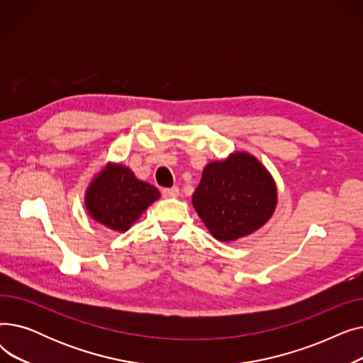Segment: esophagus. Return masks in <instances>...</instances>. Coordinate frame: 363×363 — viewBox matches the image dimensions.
<instances>
[{
  "mask_svg": "<svg viewBox=\"0 0 363 363\" xmlns=\"http://www.w3.org/2000/svg\"><path fill=\"white\" fill-rule=\"evenodd\" d=\"M164 199H174L179 196V188L178 186H172V188H164L162 191Z\"/></svg>",
  "mask_w": 363,
  "mask_h": 363,
  "instance_id": "esophagus-1",
  "label": "esophagus"
}]
</instances>
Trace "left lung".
I'll return each mask as SVG.
<instances>
[{"label":"left lung","instance_id":"left-lung-1","mask_svg":"<svg viewBox=\"0 0 363 363\" xmlns=\"http://www.w3.org/2000/svg\"><path fill=\"white\" fill-rule=\"evenodd\" d=\"M277 201V185L268 169L242 151L206 164L193 194L197 215L223 242L257 231L271 219Z\"/></svg>","mask_w":363,"mask_h":363}]
</instances>
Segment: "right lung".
<instances>
[{
    "mask_svg": "<svg viewBox=\"0 0 363 363\" xmlns=\"http://www.w3.org/2000/svg\"><path fill=\"white\" fill-rule=\"evenodd\" d=\"M159 199V189L140 181L129 167L108 163L86 188L85 207L94 220L114 233H126Z\"/></svg>",
    "mask_w": 363,
    "mask_h": 363,
    "instance_id": "right-lung-1",
    "label": "right lung"
}]
</instances>
